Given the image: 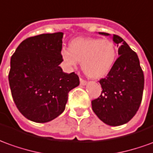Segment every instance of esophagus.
<instances>
[{
	"label": "esophagus",
	"mask_w": 153,
	"mask_h": 153,
	"mask_svg": "<svg viewBox=\"0 0 153 153\" xmlns=\"http://www.w3.org/2000/svg\"><path fill=\"white\" fill-rule=\"evenodd\" d=\"M86 83H87V81H86V80H84L80 78V84H81V85H85Z\"/></svg>",
	"instance_id": "esophagus-1"
}]
</instances>
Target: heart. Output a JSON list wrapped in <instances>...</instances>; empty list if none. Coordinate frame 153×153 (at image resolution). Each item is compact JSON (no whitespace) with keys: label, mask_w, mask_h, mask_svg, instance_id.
Segmentation results:
<instances>
[{"label":"heart","mask_w":153,"mask_h":153,"mask_svg":"<svg viewBox=\"0 0 153 153\" xmlns=\"http://www.w3.org/2000/svg\"><path fill=\"white\" fill-rule=\"evenodd\" d=\"M61 57L71 68L81 61L82 69L88 76L99 79L112 69L117 57V50L110 39L78 38L70 42L69 50L62 49Z\"/></svg>","instance_id":"1"}]
</instances>
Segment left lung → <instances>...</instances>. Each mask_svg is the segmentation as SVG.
<instances>
[{
	"instance_id": "8db88e82",
	"label": "left lung",
	"mask_w": 153,
	"mask_h": 153,
	"mask_svg": "<svg viewBox=\"0 0 153 153\" xmlns=\"http://www.w3.org/2000/svg\"><path fill=\"white\" fill-rule=\"evenodd\" d=\"M112 38L118 48L119 56L108 75L99 80L102 92L99 98L92 100V109L104 123L119 126L130 121L139 108L144 74L136 52L120 36L113 35Z\"/></svg>"
}]
</instances>
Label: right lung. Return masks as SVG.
<instances>
[{
	"mask_svg": "<svg viewBox=\"0 0 153 153\" xmlns=\"http://www.w3.org/2000/svg\"><path fill=\"white\" fill-rule=\"evenodd\" d=\"M64 33L42 34L23 40L10 59L9 84L21 114L36 123H46L64 112L69 92L79 84L76 74L59 65Z\"/></svg>",
	"mask_w": 153,
	"mask_h": 153,
	"instance_id": "obj_1",
	"label": "right lung"
}]
</instances>
